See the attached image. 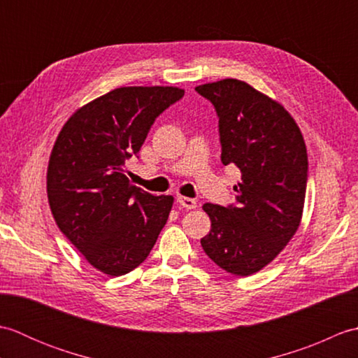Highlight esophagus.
Wrapping results in <instances>:
<instances>
[{"label":"esophagus","mask_w":358,"mask_h":358,"mask_svg":"<svg viewBox=\"0 0 358 358\" xmlns=\"http://www.w3.org/2000/svg\"><path fill=\"white\" fill-rule=\"evenodd\" d=\"M177 201L180 206H183L186 209H195L196 208V201L194 199H189V196H177Z\"/></svg>","instance_id":"34e87169"}]
</instances>
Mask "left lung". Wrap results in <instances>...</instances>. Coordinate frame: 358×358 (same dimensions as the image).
<instances>
[{"label": "left lung", "mask_w": 358, "mask_h": 358, "mask_svg": "<svg viewBox=\"0 0 358 358\" xmlns=\"http://www.w3.org/2000/svg\"><path fill=\"white\" fill-rule=\"evenodd\" d=\"M195 90L217 112L222 163L241 171L234 204L203 206L210 231L201 246L218 268L246 277L269 264L299 229L308 183L305 140L283 106L245 81L226 78Z\"/></svg>", "instance_id": "1"}]
</instances>
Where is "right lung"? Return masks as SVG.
<instances>
[{
    "label": "right lung",
    "mask_w": 358,
    "mask_h": 358,
    "mask_svg": "<svg viewBox=\"0 0 358 358\" xmlns=\"http://www.w3.org/2000/svg\"><path fill=\"white\" fill-rule=\"evenodd\" d=\"M185 95L178 87H120L83 106L52 149L48 196L53 218L86 260L108 275L146 260L173 196L132 186L124 171L157 117Z\"/></svg>",
    "instance_id": "obj_1"
}]
</instances>
